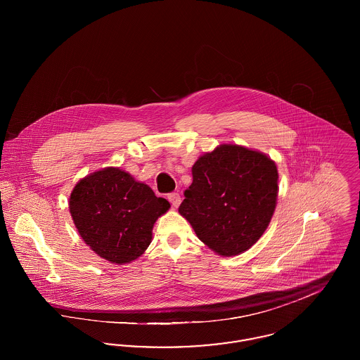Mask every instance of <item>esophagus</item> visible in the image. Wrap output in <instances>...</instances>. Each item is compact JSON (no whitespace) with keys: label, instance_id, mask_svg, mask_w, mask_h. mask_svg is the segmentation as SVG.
Returning a JSON list of instances; mask_svg holds the SVG:
<instances>
[{"label":"esophagus","instance_id":"obj_1","mask_svg":"<svg viewBox=\"0 0 360 360\" xmlns=\"http://www.w3.org/2000/svg\"><path fill=\"white\" fill-rule=\"evenodd\" d=\"M167 198H169V201L172 202L174 207H178L179 204H181V195H179V193H170V194L167 195Z\"/></svg>","mask_w":360,"mask_h":360}]
</instances>
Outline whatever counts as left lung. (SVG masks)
Here are the masks:
<instances>
[{
  "label": "left lung",
  "mask_w": 360,
  "mask_h": 360,
  "mask_svg": "<svg viewBox=\"0 0 360 360\" xmlns=\"http://www.w3.org/2000/svg\"><path fill=\"white\" fill-rule=\"evenodd\" d=\"M178 212L202 243L221 257L251 248L267 229L278 197L274 160L238 144L198 158Z\"/></svg>",
  "instance_id": "obj_1"
}]
</instances>
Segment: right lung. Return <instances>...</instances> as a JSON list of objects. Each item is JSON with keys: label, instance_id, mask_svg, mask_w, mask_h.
<instances>
[{"label": "right lung", "instance_id": "obj_1", "mask_svg": "<svg viewBox=\"0 0 360 360\" xmlns=\"http://www.w3.org/2000/svg\"><path fill=\"white\" fill-rule=\"evenodd\" d=\"M70 213L86 244L112 263L125 264L144 254L158 217L170 202L129 172L106 167L82 178L72 188Z\"/></svg>", "mask_w": 360, "mask_h": 360}]
</instances>
